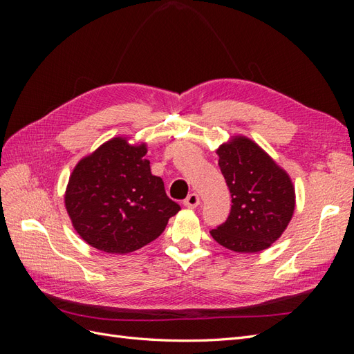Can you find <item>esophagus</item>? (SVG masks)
<instances>
[{
    "mask_svg": "<svg viewBox=\"0 0 354 354\" xmlns=\"http://www.w3.org/2000/svg\"><path fill=\"white\" fill-rule=\"evenodd\" d=\"M185 205L187 208H196L199 205V196L196 194H190L186 199H185Z\"/></svg>",
    "mask_w": 354,
    "mask_h": 354,
    "instance_id": "34e87169",
    "label": "esophagus"
}]
</instances>
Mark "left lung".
I'll list each match as a JSON object with an SVG mask.
<instances>
[{
	"label": "left lung",
	"instance_id": "8db88e82",
	"mask_svg": "<svg viewBox=\"0 0 354 354\" xmlns=\"http://www.w3.org/2000/svg\"><path fill=\"white\" fill-rule=\"evenodd\" d=\"M218 167L229 186L232 208L209 233L224 248L259 252L277 241L295 207L294 186L285 171L260 146L234 137L217 149Z\"/></svg>",
	"mask_w": 354,
	"mask_h": 354
}]
</instances>
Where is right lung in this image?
Segmentation results:
<instances>
[{
  "label": "right lung",
  "instance_id": "obj_1",
  "mask_svg": "<svg viewBox=\"0 0 354 354\" xmlns=\"http://www.w3.org/2000/svg\"><path fill=\"white\" fill-rule=\"evenodd\" d=\"M146 145L116 137L81 159L69 178L65 205L75 230L108 254H127L155 241L180 205L152 176Z\"/></svg>",
  "mask_w": 354,
  "mask_h": 354
}]
</instances>
